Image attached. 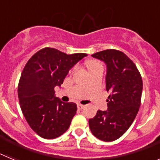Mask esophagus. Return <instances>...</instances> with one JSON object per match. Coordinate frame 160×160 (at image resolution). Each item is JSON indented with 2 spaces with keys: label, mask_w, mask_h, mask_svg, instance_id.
Here are the masks:
<instances>
[{
  "label": "esophagus",
  "mask_w": 160,
  "mask_h": 160,
  "mask_svg": "<svg viewBox=\"0 0 160 160\" xmlns=\"http://www.w3.org/2000/svg\"><path fill=\"white\" fill-rule=\"evenodd\" d=\"M77 107H78V110H82V109L84 108L85 106L84 105H82V104H78Z\"/></svg>",
  "instance_id": "obj_1"
}]
</instances>
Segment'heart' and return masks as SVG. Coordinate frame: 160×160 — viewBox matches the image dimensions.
I'll list each match as a JSON object with an SVG mask.
<instances>
[{"label": "heart", "instance_id": "1", "mask_svg": "<svg viewBox=\"0 0 160 160\" xmlns=\"http://www.w3.org/2000/svg\"><path fill=\"white\" fill-rule=\"evenodd\" d=\"M98 66H101V64L95 60H90L87 62V67H88L89 70H91L92 68H94Z\"/></svg>", "mask_w": 160, "mask_h": 160}]
</instances>
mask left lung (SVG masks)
Instances as JSON below:
<instances>
[{
    "instance_id": "8db88e82",
    "label": "left lung",
    "mask_w": 160,
    "mask_h": 160,
    "mask_svg": "<svg viewBox=\"0 0 160 160\" xmlns=\"http://www.w3.org/2000/svg\"><path fill=\"white\" fill-rule=\"evenodd\" d=\"M107 66L106 89L110 95L107 111H97L89 119L93 135L100 140L111 142L131 127L140 107L142 81L136 66L124 53L107 49L91 55Z\"/></svg>"
}]
</instances>
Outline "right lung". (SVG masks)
Masks as SVG:
<instances>
[{"mask_svg":"<svg viewBox=\"0 0 160 160\" xmlns=\"http://www.w3.org/2000/svg\"><path fill=\"white\" fill-rule=\"evenodd\" d=\"M87 53L66 54L44 48L28 61L18 84V98L25 119L42 138L52 139L64 134L75 115L77 105L55 96L70 70Z\"/></svg>","mask_w":160,"mask_h":160,"instance_id":"obj_1","label":"right lung"}]
</instances>
